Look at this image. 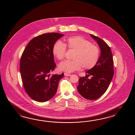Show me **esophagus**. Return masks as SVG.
Segmentation results:
<instances>
[{"instance_id":"34e87169","label":"esophagus","mask_w":135,"mask_h":135,"mask_svg":"<svg viewBox=\"0 0 135 135\" xmlns=\"http://www.w3.org/2000/svg\"><path fill=\"white\" fill-rule=\"evenodd\" d=\"M64 75L65 76H70L71 75L69 74V73H64Z\"/></svg>"}]
</instances>
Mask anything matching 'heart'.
<instances>
[{"label": "heart", "mask_w": 135, "mask_h": 135, "mask_svg": "<svg viewBox=\"0 0 135 135\" xmlns=\"http://www.w3.org/2000/svg\"><path fill=\"white\" fill-rule=\"evenodd\" d=\"M66 47L74 51L72 60H65L58 66V69L63 71L71 73L79 70L93 68L98 63L99 57V50L97 46L92 44L88 40L80 36L69 37L66 43L58 41L54 46L52 52L59 60H63L66 52Z\"/></svg>", "instance_id": "obj_1"}]
</instances>
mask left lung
Wrapping results in <instances>:
<instances>
[{
    "label": "left lung",
    "mask_w": 135,
    "mask_h": 135,
    "mask_svg": "<svg viewBox=\"0 0 135 135\" xmlns=\"http://www.w3.org/2000/svg\"><path fill=\"white\" fill-rule=\"evenodd\" d=\"M90 36L98 44L100 55L96 65L86 72L87 76H91V78L80 77L77 89L85 99L95 100L103 95L109 86L114 75L113 60L108 45L100 38L92 34Z\"/></svg>",
    "instance_id": "8db88e82"
}]
</instances>
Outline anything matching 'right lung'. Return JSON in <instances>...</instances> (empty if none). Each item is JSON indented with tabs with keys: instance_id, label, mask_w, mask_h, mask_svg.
Returning <instances> with one entry per match:
<instances>
[{
	"instance_id": "obj_1",
	"label": "right lung",
	"mask_w": 135,
	"mask_h": 135,
	"mask_svg": "<svg viewBox=\"0 0 135 135\" xmlns=\"http://www.w3.org/2000/svg\"><path fill=\"white\" fill-rule=\"evenodd\" d=\"M57 33L40 35L29 41L21 58L20 71L23 85L29 96L40 102L51 99L56 94L61 74L50 76L56 65L52 50L63 36Z\"/></svg>"
}]
</instances>
